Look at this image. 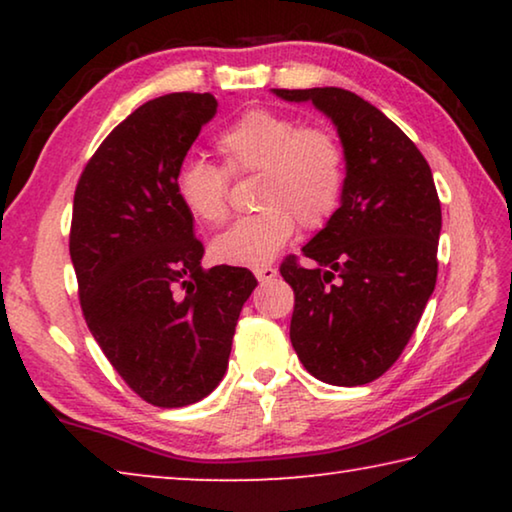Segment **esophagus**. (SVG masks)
I'll list each match as a JSON object with an SVG mask.
<instances>
[{
    "label": "esophagus",
    "mask_w": 512,
    "mask_h": 512,
    "mask_svg": "<svg viewBox=\"0 0 512 512\" xmlns=\"http://www.w3.org/2000/svg\"><path fill=\"white\" fill-rule=\"evenodd\" d=\"M253 273H255V277L259 282H271L273 277H277V268L275 266H257V268H253Z\"/></svg>",
    "instance_id": "34e87169"
}]
</instances>
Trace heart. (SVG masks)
Listing matches in <instances>:
<instances>
[{
	"instance_id": "obj_1",
	"label": "heart",
	"mask_w": 512,
	"mask_h": 512,
	"mask_svg": "<svg viewBox=\"0 0 512 512\" xmlns=\"http://www.w3.org/2000/svg\"><path fill=\"white\" fill-rule=\"evenodd\" d=\"M223 164L185 158L173 176L180 205L194 221L221 225L230 214V173H259L257 207L214 239L212 257L230 266H264L289 244L298 223L320 230L345 189V151L327 128L305 126L273 110H248L216 140Z\"/></svg>"
}]
</instances>
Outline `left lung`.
I'll list each match as a JSON object with an SVG mask.
<instances>
[{"instance_id":"left-lung-1","label":"left lung","mask_w":512,"mask_h":512,"mask_svg":"<svg viewBox=\"0 0 512 512\" xmlns=\"http://www.w3.org/2000/svg\"><path fill=\"white\" fill-rule=\"evenodd\" d=\"M311 101L345 151L341 207L280 266L296 293L291 343L311 375L363 386L400 359L436 287L443 214L424 155L384 112L341 88L273 90Z\"/></svg>"}]
</instances>
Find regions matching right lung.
I'll list each match as a JSON object with an SVG mask.
<instances>
[{
  "label": "right lung",
  "mask_w": 512,
  "mask_h": 512,
  "mask_svg": "<svg viewBox=\"0 0 512 512\" xmlns=\"http://www.w3.org/2000/svg\"><path fill=\"white\" fill-rule=\"evenodd\" d=\"M216 106L210 92L146 101L101 142L74 192L69 255L85 323L119 377L162 409L219 386L257 287L248 268L205 271L194 219L173 189Z\"/></svg>",
  "instance_id": "obj_1"
}]
</instances>
